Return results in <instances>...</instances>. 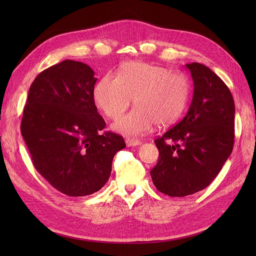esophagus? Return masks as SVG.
Instances as JSON below:
<instances>
[{
  "instance_id": "34e87169",
  "label": "esophagus",
  "mask_w": 256,
  "mask_h": 256,
  "mask_svg": "<svg viewBox=\"0 0 256 256\" xmlns=\"http://www.w3.org/2000/svg\"><path fill=\"white\" fill-rule=\"evenodd\" d=\"M126 144L127 146H138L141 145L142 142L141 141H138V140H132V138H126Z\"/></svg>"
}]
</instances>
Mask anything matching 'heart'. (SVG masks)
Returning <instances> with one entry per match:
<instances>
[{
	"label": "heart",
	"instance_id": "b5f03b06",
	"mask_svg": "<svg viewBox=\"0 0 256 256\" xmlns=\"http://www.w3.org/2000/svg\"><path fill=\"white\" fill-rule=\"evenodd\" d=\"M188 97L189 83L182 74L143 62L126 63L118 78L106 74L94 90L97 106L112 120L120 118L134 99L136 109L112 126L118 132L132 136L148 134L154 124L172 125L184 112Z\"/></svg>",
	"mask_w": 256,
	"mask_h": 256
}]
</instances>
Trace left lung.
<instances>
[{
	"mask_svg": "<svg viewBox=\"0 0 256 256\" xmlns=\"http://www.w3.org/2000/svg\"><path fill=\"white\" fill-rule=\"evenodd\" d=\"M186 68L194 88L191 104L180 122L154 140L159 159L150 171L156 188L175 198L210 184L234 146L235 104L228 88L205 65Z\"/></svg>",
	"mask_w": 256,
	"mask_h": 256,
	"instance_id": "obj_1",
	"label": "left lung"
}]
</instances>
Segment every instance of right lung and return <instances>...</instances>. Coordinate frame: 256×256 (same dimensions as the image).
<instances>
[{"mask_svg": "<svg viewBox=\"0 0 256 256\" xmlns=\"http://www.w3.org/2000/svg\"><path fill=\"white\" fill-rule=\"evenodd\" d=\"M81 62L65 60L38 74L28 90L21 134L33 164L69 196L92 194L106 184L115 154L125 148L106 126L94 100L97 79Z\"/></svg>", "mask_w": 256, "mask_h": 256, "instance_id": "add662e5", "label": "right lung"}]
</instances>
